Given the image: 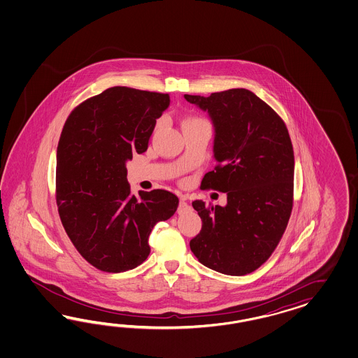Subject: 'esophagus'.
<instances>
[{
    "mask_svg": "<svg viewBox=\"0 0 358 358\" xmlns=\"http://www.w3.org/2000/svg\"><path fill=\"white\" fill-rule=\"evenodd\" d=\"M189 210H190V205L185 199H181L180 205H178V214H182V213H186Z\"/></svg>",
    "mask_w": 358,
    "mask_h": 358,
    "instance_id": "esophagus-1",
    "label": "esophagus"
}]
</instances>
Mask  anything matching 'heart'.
Returning a JSON list of instances; mask_svg holds the SVG:
<instances>
[{
    "instance_id": "1",
    "label": "heart",
    "mask_w": 358,
    "mask_h": 358,
    "mask_svg": "<svg viewBox=\"0 0 358 358\" xmlns=\"http://www.w3.org/2000/svg\"><path fill=\"white\" fill-rule=\"evenodd\" d=\"M201 123H207L206 120L199 118V117H189L184 122V129L189 126H194V124H201Z\"/></svg>"
}]
</instances>
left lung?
I'll use <instances>...</instances> for the list:
<instances>
[{
    "label": "left lung",
    "instance_id": "left-lung-1",
    "mask_svg": "<svg viewBox=\"0 0 358 358\" xmlns=\"http://www.w3.org/2000/svg\"><path fill=\"white\" fill-rule=\"evenodd\" d=\"M215 127L214 171L201 189L227 193L224 207L194 201L202 228L190 240L199 262L228 275L259 269L281 241L294 202V151L287 127L247 89L185 94Z\"/></svg>",
    "mask_w": 358,
    "mask_h": 358
}]
</instances>
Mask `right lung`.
<instances>
[{
    "mask_svg": "<svg viewBox=\"0 0 358 358\" xmlns=\"http://www.w3.org/2000/svg\"><path fill=\"white\" fill-rule=\"evenodd\" d=\"M169 96L114 87L87 98L65 120L56 155V205L68 238L99 271H130L147 260L152 229L173 215L177 195H131L126 162L143 153Z\"/></svg>",
    "mask_w": 358,
    "mask_h": 358,
    "instance_id": "add662e5",
    "label": "right lung"
}]
</instances>
